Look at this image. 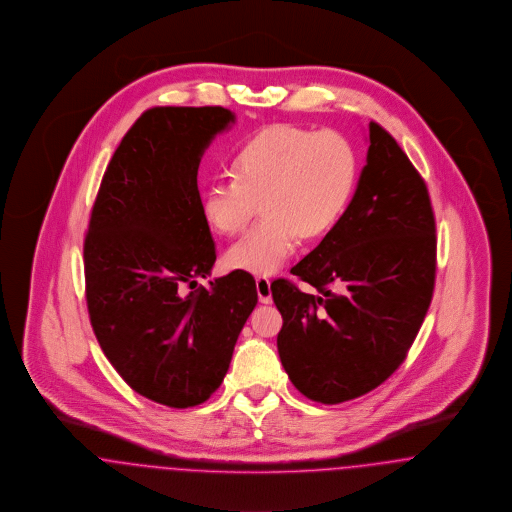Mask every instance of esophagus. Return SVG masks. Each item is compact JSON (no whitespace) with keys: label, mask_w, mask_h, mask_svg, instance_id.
Returning a JSON list of instances; mask_svg holds the SVG:
<instances>
[{"label":"esophagus","mask_w":512,"mask_h":512,"mask_svg":"<svg viewBox=\"0 0 512 512\" xmlns=\"http://www.w3.org/2000/svg\"><path fill=\"white\" fill-rule=\"evenodd\" d=\"M256 291L260 302L269 304L271 302V281L268 277H256Z\"/></svg>","instance_id":"1"}]
</instances>
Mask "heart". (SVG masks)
<instances>
[{
  "label": "heart",
  "mask_w": 512,
  "mask_h": 512,
  "mask_svg": "<svg viewBox=\"0 0 512 512\" xmlns=\"http://www.w3.org/2000/svg\"><path fill=\"white\" fill-rule=\"evenodd\" d=\"M233 179L212 183L204 216L219 233L241 235L262 202L266 217L227 252L229 268L269 275L300 237L323 235L345 210L356 181V154L335 131L273 125L248 136L231 158Z\"/></svg>",
  "instance_id": "b5f03b06"
}]
</instances>
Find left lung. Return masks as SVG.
Returning <instances> with one entry per match:
<instances>
[{
	"label": "left lung",
	"mask_w": 512,
	"mask_h": 512,
	"mask_svg": "<svg viewBox=\"0 0 512 512\" xmlns=\"http://www.w3.org/2000/svg\"><path fill=\"white\" fill-rule=\"evenodd\" d=\"M435 217L424 179L397 140L370 123V146L345 214L291 273L271 283L283 316L281 364L323 404L370 393L406 358L435 285Z\"/></svg>",
	"instance_id": "left-lung-1"
}]
</instances>
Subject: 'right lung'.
Wrapping results in <instances>:
<instances>
[{"mask_svg":"<svg viewBox=\"0 0 512 512\" xmlns=\"http://www.w3.org/2000/svg\"><path fill=\"white\" fill-rule=\"evenodd\" d=\"M233 123L219 106L144 111L109 162L84 239L100 347L131 389L171 408L212 397L258 302L243 269L198 285L216 262L198 165Z\"/></svg>","mask_w":512,"mask_h":512,"instance_id":"obj_1","label":"right lung"}]
</instances>
